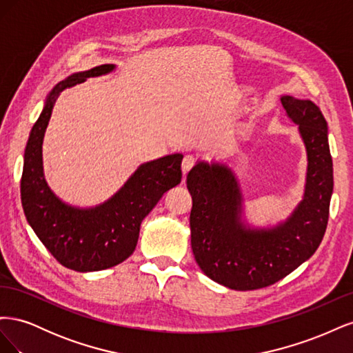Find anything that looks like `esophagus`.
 Wrapping results in <instances>:
<instances>
[{
    "mask_svg": "<svg viewBox=\"0 0 353 353\" xmlns=\"http://www.w3.org/2000/svg\"><path fill=\"white\" fill-rule=\"evenodd\" d=\"M194 165H196V157H194V156L187 154V156L183 159V165H181V168H183V174H184V176L190 172L191 169L194 168Z\"/></svg>",
    "mask_w": 353,
    "mask_h": 353,
    "instance_id": "obj_1",
    "label": "esophagus"
}]
</instances>
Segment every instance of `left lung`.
<instances>
[{
  "instance_id": "obj_1",
  "label": "left lung",
  "mask_w": 353,
  "mask_h": 353,
  "mask_svg": "<svg viewBox=\"0 0 353 353\" xmlns=\"http://www.w3.org/2000/svg\"><path fill=\"white\" fill-rule=\"evenodd\" d=\"M281 103L299 125L307 152L305 196L284 223L272 230L245 228L240 188L225 166L201 162L187 175L196 262L209 279L232 290H258L280 281L311 258L327 230L333 160L325 117L311 100L284 95Z\"/></svg>"
}]
</instances>
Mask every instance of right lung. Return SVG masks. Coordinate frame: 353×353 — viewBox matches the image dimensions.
I'll list each match as a JSON object with an SVG mask.
<instances>
[{
  "instance_id": "add662e5",
  "label": "right lung",
  "mask_w": 353,
  "mask_h": 353,
  "mask_svg": "<svg viewBox=\"0 0 353 353\" xmlns=\"http://www.w3.org/2000/svg\"><path fill=\"white\" fill-rule=\"evenodd\" d=\"M113 69V65H101L59 82L32 128L25 150L20 181L25 216L56 261L78 272L108 270L130 258L143 219L183 176V154L178 153L141 165L110 200L97 208H70L51 193L42 172V140L56 100L63 90Z\"/></svg>"
}]
</instances>
